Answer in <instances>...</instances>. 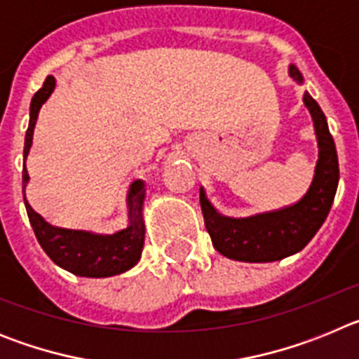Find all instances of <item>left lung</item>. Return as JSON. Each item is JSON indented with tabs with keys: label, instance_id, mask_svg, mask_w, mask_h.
I'll return each mask as SVG.
<instances>
[{
	"label": "left lung",
	"instance_id": "1",
	"mask_svg": "<svg viewBox=\"0 0 359 359\" xmlns=\"http://www.w3.org/2000/svg\"><path fill=\"white\" fill-rule=\"evenodd\" d=\"M290 75L298 84L304 82L302 73L294 65H290ZM304 104L309 109L315 126L318 160L313 182L300 201L280 210L250 217H228L219 214L208 201L205 189H199L205 226L210 233L214 248L221 255L241 262L280 261L300 252L327 217L340 180L338 154L325 115L307 91L304 93Z\"/></svg>",
	"mask_w": 359,
	"mask_h": 359
}]
</instances>
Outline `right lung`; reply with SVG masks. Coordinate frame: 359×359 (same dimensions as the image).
I'll return each instance as SVG.
<instances>
[{
    "instance_id": "add662e5",
    "label": "right lung",
    "mask_w": 359,
    "mask_h": 359,
    "mask_svg": "<svg viewBox=\"0 0 359 359\" xmlns=\"http://www.w3.org/2000/svg\"><path fill=\"white\" fill-rule=\"evenodd\" d=\"M55 90V79L46 77L43 88L34 95L30 102V122L25 136V161L34 140V128L43 104ZM27 165L23 169V192L28 185ZM144 180H135L128 190V226L115 233H93L88 230H69V228L52 226L46 223L34 208L28 205L25 196L28 219L34 228L41 248L59 268L66 269L77 277L104 278L120 275L138 264L144 250L145 224H144Z\"/></svg>"
}]
</instances>
